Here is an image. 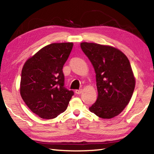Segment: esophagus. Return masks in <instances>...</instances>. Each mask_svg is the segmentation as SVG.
Segmentation results:
<instances>
[{
    "instance_id": "34e87169",
    "label": "esophagus",
    "mask_w": 154,
    "mask_h": 154,
    "mask_svg": "<svg viewBox=\"0 0 154 154\" xmlns=\"http://www.w3.org/2000/svg\"><path fill=\"white\" fill-rule=\"evenodd\" d=\"M83 92L82 89H79V90H75V93L77 94H80L81 93H82Z\"/></svg>"
}]
</instances>
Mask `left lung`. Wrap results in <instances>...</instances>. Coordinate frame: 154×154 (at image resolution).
I'll list each match as a JSON object with an SVG mask.
<instances>
[{
	"label": "left lung",
	"instance_id": "1",
	"mask_svg": "<svg viewBox=\"0 0 154 154\" xmlns=\"http://www.w3.org/2000/svg\"><path fill=\"white\" fill-rule=\"evenodd\" d=\"M80 45L96 72L98 98L90 111L103 119L113 118L128 105L134 90L136 81L129 60L110 45L87 42Z\"/></svg>",
	"mask_w": 154,
	"mask_h": 154
}]
</instances>
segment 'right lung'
Instances as JSON below:
<instances>
[{"mask_svg":"<svg viewBox=\"0 0 154 154\" xmlns=\"http://www.w3.org/2000/svg\"><path fill=\"white\" fill-rule=\"evenodd\" d=\"M73 43H51L26 61L22 68L20 95L34 113L53 119L66 110L74 94L64 87L62 68Z\"/></svg>","mask_w":154,"mask_h":154,"instance_id":"add662e5","label":"right lung"}]
</instances>
